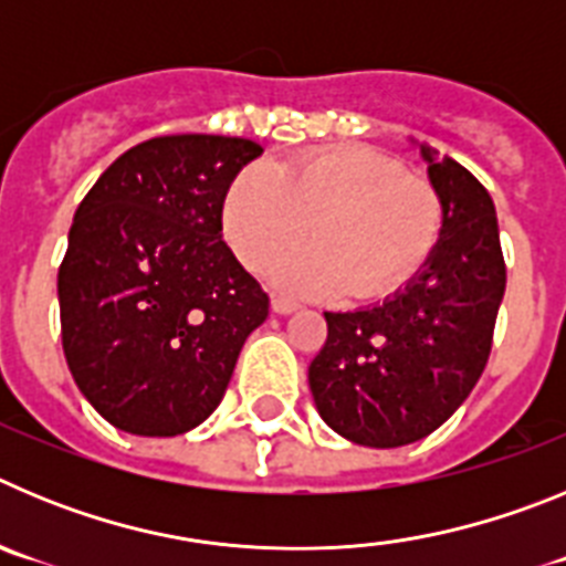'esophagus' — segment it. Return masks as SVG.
<instances>
[{
  "instance_id": "esophagus-1",
  "label": "esophagus",
  "mask_w": 566,
  "mask_h": 566,
  "mask_svg": "<svg viewBox=\"0 0 566 566\" xmlns=\"http://www.w3.org/2000/svg\"><path fill=\"white\" fill-rule=\"evenodd\" d=\"M297 308H300L297 300L286 297V294H274V297H272V312L274 314H292V312H297Z\"/></svg>"
}]
</instances>
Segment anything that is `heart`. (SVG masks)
<instances>
[{
    "mask_svg": "<svg viewBox=\"0 0 566 566\" xmlns=\"http://www.w3.org/2000/svg\"><path fill=\"white\" fill-rule=\"evenodd\" d=\"M437 189L374 147H326L283 167L240 169L223 201V234L238 260L266 272L314 227L317 247L280 263L274 277L306 294L357 300L397 294L424 269L442 234Z\"/></svg>",
    "mask_w": 566,
    "mask_h": 566,
    "instance_id": "heart-1",
    "label": "heart"
}]
</instances>
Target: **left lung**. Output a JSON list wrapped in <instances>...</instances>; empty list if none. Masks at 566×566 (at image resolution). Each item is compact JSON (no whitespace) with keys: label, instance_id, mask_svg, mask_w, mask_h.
<instances>
[{"label":"left lung","instance_id":"8db88e82","mask_svg":"<svg viewBox=\"0 0 566 566\" xmlns=\"http://www.w3.org/2000/svg\"><path fill=\"white\" fill-rule=\"evenodd\" d=\"M422 149L442 234L422 272L379 306L326 312L308 365L319 417L348 442L399 448L428 437L482 377L504 297L496 207L453 158Z\"/></svg>","mask_w":566,"mask_h":566}]
</instances>
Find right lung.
<instances>
[{
  "label": "right lung",
  "mask_w": 566,
  "mask_h": 566,
  "mask_svg": "<svg viewBox=\"0 0 566 566\" xmlns=\"http://www.w3.org/2000/svg\"><path fill=\"white\" fill-rule=\"evenodd\" d=\"M263 147L161 135L78 203L59 266L62 345L87 402L135 437L192 431L227 394L269 294L223 243V198Z\"/></svg>",
  "instance_id": "add662e5"
}]
</instances>
